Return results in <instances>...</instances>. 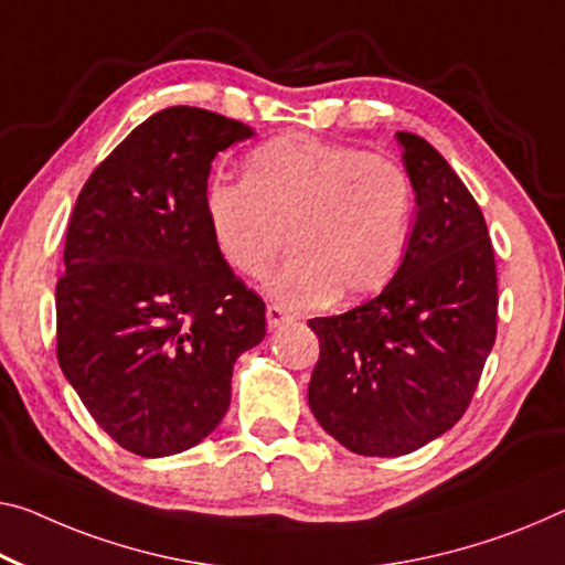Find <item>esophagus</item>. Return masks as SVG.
I'll list each match as a JSON object with an SVG mask.
<instances>
[{"label":"esophagus","instance_id":"1","mask_svg":"<svg viewBox=\"0 0 565 565\" xmlns=\"http://www.w3.org/2000/svg\"><path fill=\"white\" fill-rule=\"evenodd\" d=\"M292 316L288 310H285L282 306H267V326H270V331H275V328H280L285 323H290Z\"/></svg>","mask_w":565,"mask_h":565}]
</instances>
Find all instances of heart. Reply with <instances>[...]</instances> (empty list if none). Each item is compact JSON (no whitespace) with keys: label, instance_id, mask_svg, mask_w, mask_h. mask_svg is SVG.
Instances as JSON below:
<instances>
[{"label":"heart","instance_id":"b5f03b06","mask_svg":"<svg viewBox=\"0 0 565 565\" xmlns=\"http://www.w3.org/2000/svg\"><path fill=\"white\" fill-rule=\"evenodd\" d=\"M402 163L316 136H280L247 156L245 181L216 179L204 194L216 249L234 273L270 282L288 308L363 298L388 280L414 220Z\"/></svg>","mask_w":565,"mask_h":565}]
</instances>
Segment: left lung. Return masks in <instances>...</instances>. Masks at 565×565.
Wrapping results in <instances>:
<instances>
[{
    "instance_id": "left-lung-1",
    "label": "left lung",
    "mask_w": 565,
    "mask_h": 565,
    "mask_svg": "<svg viewBox=\"0 0 565 565\" xmlns=\"http://www.w3.org/2000/svg\"><path fill=\"white\" fill-rule=\"evenodd\" d=\"M396 138L416 192L402 265L376 298L308 320L320 343L310 409L363 457L409 455L452 429L498 333V273L480 204L429 141Z\"/></svg>"
}]
</instances>
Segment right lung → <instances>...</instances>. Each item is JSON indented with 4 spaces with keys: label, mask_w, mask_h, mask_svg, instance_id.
Segmentation results:
<instances>
[{
    "label": "right lung",
    "mask_w": 565,
    "mask_h": 565,
    "mask_svg": "<svg viewBox=\"0 0 565 565\" xmlns=\"http://www.w3.org/2000/svg\"><path fill=\"white\" fill-rule=\"evenodd\" d=\"M253 128L173 106L136 126L77 194L55 288L57 361L128 452H184L230 409L232 369L265 338V302L216 249L212 159Z\"/></svg>",
    "instance_id": "obj_1"
}]
</instances>
